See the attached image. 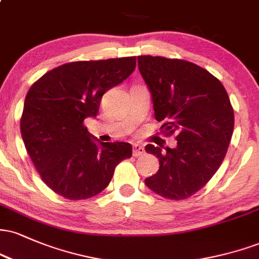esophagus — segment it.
I'll list each match as a JSON object with an SVG mask.
<instances>
[{
	"label": "esophagus",
	"mask_w": 259,
	"mask_h": 259,
	"mask_svg": "<svg viewBox=\"0 0 259 259\" xmlns=\"http://www.w3.org/2000/svg\"><path fill=\"white\" fill-rule=\"evenodd\" d=\"M145 153V148L141 146V145L139 144H135L133 146V156L134 157H139V156H142V154Z\"/></svg>",
	"instance_id": "obj_1"
}]
</instances>
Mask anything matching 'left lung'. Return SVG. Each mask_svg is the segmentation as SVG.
<instances>
[{
    "label": "left lung",
    "mask_w": 259,
    "mask_h": 259,
    "mask_svg": "<svg viewBox=\"0 0 259 259\" xmlns=\"http://www.w3.org/2000/svg\"><path fill=\"white\" fill-rule=\"evenodd\" d=\"M138 65L152 97L156 120L177 147L146 145L159 169L145 184L168 200H185L212 179L227 154L234 132V109L215 76L191 62L139 56Z\"/></svg>",
    "instance_id": "left-lung-1"
}]
</instances>
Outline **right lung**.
<instances>
[{"label":"right lung","mask_w":259,"mask_h":259,"mask_svg":"<svg viewBox=\"0 0 259 259\" xmlns=\"http://www.w3.org/2000/svg\"><path fill=\"white\" fill-rule=\"evenodd\" d=\"M136 57L80 61L55 68L26 94L20 133L41 179L68 200H86L108 186L127 142H100L84 125L103 94L134 72Z\"/></svg>","instance_id":"obj_1"}]
</instances>
